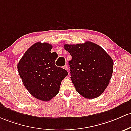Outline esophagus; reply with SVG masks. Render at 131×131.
Instances as JSON below:
<instances>
[{
    "instance_id": "34e87169",
    "label": "esophagus",
    "mask_w": 131,
    "mask_h": 131,
    "mask_svg": "<svg viewBox=\"0 0 131 131\" xmlns=\"http://www.w3.org/2000/svg\"><path fill=\"white\" fill-rule=\"evenodd\" d=\"M64 68L65 69V70H68V64H66V65H64ZM68 72H69V71H68Z\"/></svg>"
}]
</instances>
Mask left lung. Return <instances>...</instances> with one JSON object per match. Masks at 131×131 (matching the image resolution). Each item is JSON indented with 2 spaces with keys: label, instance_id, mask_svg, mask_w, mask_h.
Listing matches in <instances>:
<instances>
[{
  "label": "left lung",
  "instance_id": "1",
  "mask_svg": "<svg viewBox=\"0 0 131 131\" xmlns=\"http://www.w3.org/2000/svg\"><path fill=\"white\" fill-rule=\"evenodd\" d=\"M72 60L69 61L72 83L76 90L87 99L100 96L108 86L113 72V60L98 45L65 44Z\"/></svg>",
  "mask_w": 131,
  "mask_h": 131
}]
</instances>
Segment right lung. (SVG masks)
Returning <instances> with one entry per match:
<instances>
[{
    "mask_svg": "<svg viewBox=\"0 0 131 131\" xmlns=\"http://www.w3.org/2000/svg\"><path fill=\"white\" fill-rule=\"evenodd\" d=\"M52 45L37 42L31 46L17 64L25 87L35 98L48 101L59 93L61 81L68 74L54 64L58 57L51 53Z\"/></svg>",
    "mask_w": 131,
    "mask_h": 131,
    "instance_id": "obj_1",
    "label": "right lung"
}]
</instances>
